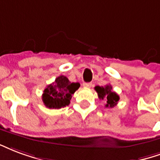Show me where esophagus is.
I'll use <instances>...</instances> for the list:
<instances>
[{
	"instance_id": "1",
	"label": "esophagus",
	"mask_w": 160,
	"mask_h": 160,
	"mask_svg": "<svg viewBox=\"0 0 160 160\" xmlns=\"http://www.w3.org/2000/svg\"><path fill=\"white\" fill-rule=\"evenodd\" d=\"M83 87L84 88H90L92 86V83L91 82H83Z\"/></svg>"
}]
</instances>
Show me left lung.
I'll return each instance as SVG.
<instances>
[{"label":"left lung","instance_id":"8db88e82","mask_svg":"<svg viewBox=\"0 0 160 160\" xmlns=\"http://www.w3.org/2000/svg\"><path fill=\"white\" fill-rule=\"evenodd\" d=\"M94 89L98 93V96L101 100L105 99L107 101V104L105 106L106 107L112 108L116 106L118 101H119V96L115 92L112 91V87L111 85H106L105 87L96 86Z\"/></svg>","mask_w":160,"mask_h":160}]
</instances>
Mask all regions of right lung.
I'll return each instance as SVG.
<instances>
[{
  "label": "right lung",
  "instance_id": "obj_1",
  "mask_svg": "<svg viewBox=\"0 0 160 160\" xmlns=\"http://www.w3.org/2000/svg\"><path fill=\"white\" fill-rule=\"evenodd\" d=\"M80 87L79 82H71L65 76H59L48 85L42 94V101L48 108L59 109L70 104L72 94Z\"/></svg>",
  "mask_w": 160,
  "mask_h": 160
}]
</instances>
